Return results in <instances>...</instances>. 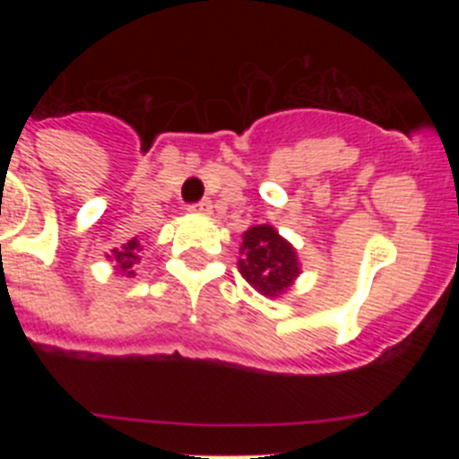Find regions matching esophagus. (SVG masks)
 Returning a JSON list of instances; mask_svg holds the SVG:
<instances>
[{"instance_id":"obj_1","label":"esophagus","mask_w":459,"mask_h":459,"mask_svg":"<svg viewBox=\"0 0 459 459\" xmlns=\"http://www.w3.org/2000/svg\"><path fill=\"white\" fill-rule=\"evenodd\" d=\"M211 209H213V206H211V200H202V202H197V204L190 206V211H193V213H200V216L211 213Z\"/></svg>"}]
</instances>
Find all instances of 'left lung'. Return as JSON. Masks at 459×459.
I'll return each instance as SVG.
<instances>
[{
    "mask_svg": "<svg viewBox=\"0 0 459 459\" xmlns=\"http://www.w3.org/2000/svg\"><path fill=\"white\" fill-rule=\"evenodd\" d=\"M238 271L264 296L285 294L301 273L296 250L271 225H255L243 232Z\"/></svg>",
    "mask_w": 459,
    "mask_h": 459,
    "instance_id": "obj_1",
    "label": "left lung"
}]
</instances>
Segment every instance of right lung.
I'll list each match as a JSON object with an SVG mask.
<instances>
[{
	"mask_svg": "<svg viewBox=\"0 0 459 459\" xmlns=\"http://www.w3.org/2000/svg\"><path fill=\"white\" fill-rule=\"evenodd\" d=\"M140 250H142V243L140 238H131L128 243H124L121 248H115L112 253L108 255L109 262H115V269L117 273L126 275V278H133L135 275V266L140 262Z\"/></svg>",
	"mask_w": 459,
	"mask_h": 459,
	"instance_id": "right-lung-1",
	"label": "right lung"
}]
</instances>
